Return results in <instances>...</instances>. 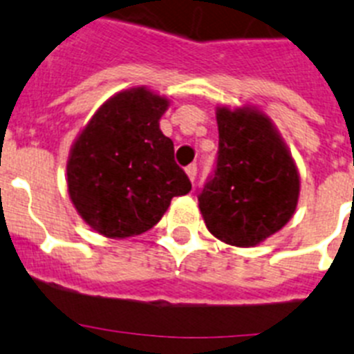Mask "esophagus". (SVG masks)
Wrapping results in <instances>:
<instances>
[{
	"instance_id": "34e87169",
	"label": "esophagus",
	"mask_w": 354,
	"mask_h": 354,
	"mask_svg": "<svg viewBox=\"0 0 354 354\" xmlns=\"http://www.w3.org/2000/svg\"><path fill=\"white\" fill-rule=\"evenodd\" d=\"M196 171H198V168H196L195 162H193V165H189V167H186V174H187V177H189V180H192V183H195Z\"/></svg>"
}]
</instances>
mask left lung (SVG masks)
<instances>
[{"label": "left lung", "instance_id": "left-lung-1", "mask_svg": "<svg viewBox=\"0 0 354 354\" xmlns=\"http://www.w3.org/2000/svg\"><path fill=\"white\" fill-rule=\"evenodd\" d=\"M218 161L198 193L209 232L248 248L277 234L292 218L299 174L271 118L257 108L216 109Z\"/></svg>", "mask_w": 354, "mask_h": 354}]
</instances>
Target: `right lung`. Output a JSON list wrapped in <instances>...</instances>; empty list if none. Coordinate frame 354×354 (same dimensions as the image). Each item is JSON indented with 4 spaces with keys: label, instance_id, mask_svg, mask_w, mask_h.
I'll list each match as a JSON object with an SVG mask.
<instances>
[{
    "label": "right lung",
    "instance_id": "obj_1",
    "mask_svg": "<svg viewBox=\"0 0 354 354\" xmlns=\"http://www.w3.org/2000/svg\"><path fill=\"white\" fill-rule=\"evenodd\" d=\"M168 106L167 97L145 86L115 93L72 145L68 195L95 232L113 239L147 232L174 196L192 192L174 142L159 129Z\"/></svg>",
    "mask_w": 354,
    "mask_h": 354
}]
</instances>
